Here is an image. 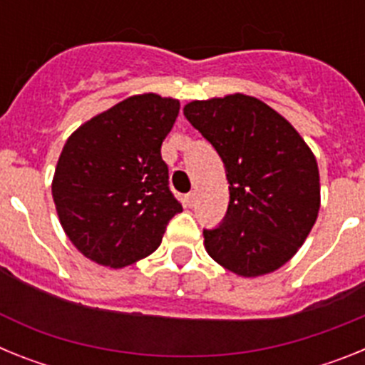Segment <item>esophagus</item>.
<instances>
[{"label":"esophagus","mask_w":365,"mask_h":365,"mask_svg":"<svg viewBox=\"0 0 365 365\" xmlns=\"http://www.w3.org/2000/svg\"><path fill=\"white\" fill-rule=\"evenodd\" d=\"M195 199H197V193H195V192H190V193H186L185 201H186V205H188L190 208H192V206L195 205Z\"/></svg>","instance_id":"34e87169"}]
</instances>
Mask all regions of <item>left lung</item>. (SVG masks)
<instances>
[{"instance_id":"obj_1","label":"left lung","mask_w":365,"mask_h":365,"mask_svg":"<svg viewBox=\"0 0 365 365\" xmlns=\"http://www.w3.org/2000/svg\"><path fill=\"white\" fill-rule=\"evenodd\" d=\"M185 117L215 148L230 185L227 215L202 230L206 252L245 278L274 272L298 252L320 210L311 148L279 113L241 93L193 100Z\"/></svg>"}]
</instances>
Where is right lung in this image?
I'll use <instances>...</instances> for the list:
<instances>
[{"mask_svg":"<svg viewBox=\"0 0 365 365\" xmlns=\"http://www.w3.org/2000/svg\"><path fill=\"white\" fill-rule=\"evenodd\" d=\"M179 108L175 98L135 95L67 138L53 199L71 243L98 265L122 269L150 256L182 212L160 155Z\"/></svg>","mask_w":365,"mask_h":365,"instance_id":"add662e5","label":"right lung"}]
</instances>
